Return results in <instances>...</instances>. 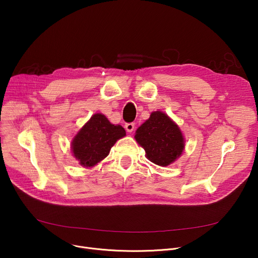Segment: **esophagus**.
Instances as JSON below:
<instances>
[{
	"instance_id": "esophagus-1",
	"label": "esophagus",
	"mask_w": 258,
	"mask_h": 258,
	"mask_svg": "<svg viewBox=\"0 0 258 258\" xmlns=\"http://www.w3.org/2000/svg\"><path fill=\"white\" fill-rule=\"evenodd\" d=\"M125 130L127 133H132L135 130V123H126L125 124Z\"/></svg>"
}]
</instances>
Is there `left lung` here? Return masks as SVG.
<instances>
[{
  "mask_svg": "<svg viewBox=\"0 0 258 258\" xmlns=\"http://www.w3.org/2000/svg\"><path fill=\"white\" fill-rule=\"evenodd\" d=\"M135 139L146 158L159 166H167L183 153L185 140L180 127L163 112H153L138 127Z\"/></svg>",
  "mask_w": 258,
  "mask_h": 258,
  "instance_id": "8db88e82",
  "label": "left lung"
}]
</instances>
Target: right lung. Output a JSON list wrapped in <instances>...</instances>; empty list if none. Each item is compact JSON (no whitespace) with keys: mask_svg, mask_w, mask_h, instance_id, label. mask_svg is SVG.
Instances as JSON below:
<instances>
[{"mask_svg":"<svg viewBox=\"0 0 258 258\" xmlns=\"http://www.w3.org/2000/svg\"><path fill=\"white\" fill-rule=\"evenodd\" d=\"M125 135L121 125L112 124L100 113L94 114L72 140L73 156L81 166L93 167L110 154L116 141Z\"/></svg>","mask_w":258,"mask_h":258,"instance_id":"obj_1","label":"right lung"}]
</instances>
